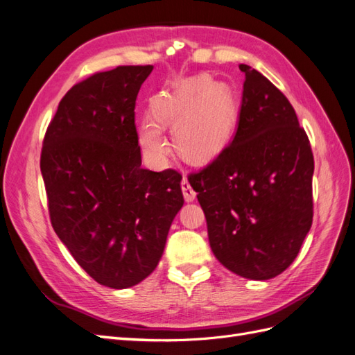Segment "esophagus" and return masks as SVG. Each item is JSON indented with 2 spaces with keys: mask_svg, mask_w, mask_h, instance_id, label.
<instances>
[{
  "mask_svg": "<svg viewBox=\"0 0 355 355\" xmlns=\"http://www.w3.org/2000/svg\"><path fill=\"white\" fill-rule=\"evenodd\" d=\"M180 187H182V192H184V197H185L187 201H194V200H196L197 192H196L194 189H192V187H191V184H189L187 178L182 179Z\"/></svg>",
  "mask_w": 355,
  "mask_h": 355,
  "instance_id": "esophagus-1",
  "label": "esophagus"
}]
</instances>
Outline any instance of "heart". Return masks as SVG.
Instances as JSON below:
<instances>
[{
    "instance_id": "heart-1",
    "label": "heart",
    "mask_w": 355,
    "mask_h": 355,
    "mask_svg": "<svg viewBox=\"0 0 355 355\" xmlns=\"http://www.w3.org/2000/svg\"><path fill=\"white\" fill-rule=\"evenodd\" d=\"M154 120H144L139 144L149 163L164 166L168 144L161 128H171L178 151L189 159L216 157L227 146L239 120L232 92L207 75L182 81L151 99Z\"/></svg>"
}]
</instances>
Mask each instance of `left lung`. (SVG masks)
Instances as JSON below:
<instances>
[{
  "label": "left lung",
  "instance_id": "1",
  "mask_svg": "<svg viewBox=\"0 0 355 355\" xmlns=\"http://www.w3.org/2000/svg\"><path fill=\"white\" fill-rule=\"evenodd\" d=\"M240 69L237 132L188 180L216 259L244 278L270 280L292 265L313 223L314 157L286 96L249 65Z\"/></svg>",
  "mask_w": 355,
  "mask_h": 355
}]
</instances>
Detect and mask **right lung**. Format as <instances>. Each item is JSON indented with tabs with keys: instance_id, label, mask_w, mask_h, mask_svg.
Wrapping results in <instances>:
<instances>
[{
	"instance_id": "add662e5",
	"label": "right lung",
	"mask_w": 355,
	"mask_h": 355,
	"mask_svg": "<svg viewBox=\"0 0 355 355\" xmlns=\"http://www.w3.org/2000/svg\"><path fill=\"white\" fill-rule=\"evenodd\" d=\"M153 65L96 72L63 96L42 141L51 227L94 282L127 288L151 274L184 206L173 168H142L135 124Z\"/></svg>"
}]
</instances>
